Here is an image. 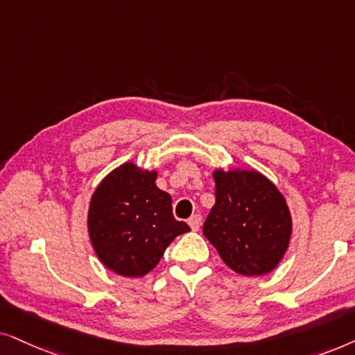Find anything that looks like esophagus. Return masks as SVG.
Segmentation results:
<instances>
[{
  "label": "esophagus",
  "instance_id": "1",
  "mask_svg": "<svg viewBox=\"0 0 355 355\" xmlns=\"http://www.w3.org/2000/svg\"><path fill=\"white\" fill-rule=\"evenodd\" d=\"M188 224H190V227H191V230H196L200 229V225H201V214H193L190 219H188Z\"/></svg>",
  "mask_w": 355,
  "mask_h": 355
}]
</instances>
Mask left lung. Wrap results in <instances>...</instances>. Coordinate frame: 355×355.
Masks as SVG:
<instances>
[{"label": "left lung", "instance_id": "left-lung-1", "mask_svg": "<svg viewBox=\"0 0 355 355\" xmlns=\"http://www.w3.org/2000/svg\"><path fill=\"white\" fill-rule=\"evenodd\" d=\"M216 202L202 234L242 276L271 272L289 248L292 216L282 193L253 168H214Z\"/></svg>", "mask_w": 355, "mask_h": 355}]
</instances>
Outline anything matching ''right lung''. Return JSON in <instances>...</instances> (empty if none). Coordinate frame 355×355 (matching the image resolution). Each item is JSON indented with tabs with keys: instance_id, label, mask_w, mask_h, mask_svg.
<instances>
[{
	"instance_id": "add662e5",
	"label": "right lung",
	"mask_w": 355,
	"mask_h": 355,
	"mask_svg": "<svg viewBox=\"0 0 355 355\" xmlns=\"http://www.w3.org/2000/svg\"><path fill=\"white\" fill-rule=\"evenodd\" d=\"M157 170L125 162L98 183L87 211L97 258L123 277H141L157 266L175 237L190 230L172 214V196L155 185Z\"/></svg>"
}]
</instances>
